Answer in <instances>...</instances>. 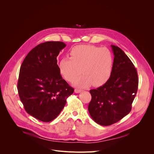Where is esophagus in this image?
<instances>
[{"label": "esophagus", "instance_id": "1", "mask_svg": "<svg viewBox=\"0 0 154 154\" xmlns=\"http://www.w3.org/2000/svg\"><path fill=\"white\" fill-rule=\"evenodd\" d=\"M74 91H75V93H81L82 90H79V89H75V90H74Z\"/></svg>", "mask_w": 154, "mask_h": 154}]
</instances>
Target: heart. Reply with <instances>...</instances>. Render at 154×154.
<instances>
[{"mask_svg": "<svg viewBox=\"0 0 154 154\" xmlns=\"http://www.w3.org/2000/svg\"><path fill=\"white\" fill-rule=\"evenodd\" d=\"M69 55V58H64L60 61L58 68L61 75L68 82H72L82 69L83 74L74 82L75 86H100L110 77L113 58L108 49L80 45L74 47Z\"/></svg>", "mask_w": 154, "mask_h": 154, "instance_id": "1", "label": "heart"}]
</instances>
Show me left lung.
Instances as JSON below:
<instances>
[{
    "label": "left lung",
    "mask_w": 154,
    "mask_h": 154,
    "mask_svg": "<svg viewBox=\"0 0 154 154\" xmlns=\"http://www.w3.org/2000/svg\"><path fill=\"white\" fill-rule=\"evenodd\" d=\"M111 47L114 55L111 76L103 85L90 91L92 99L88 112L96 123L103 126L117 122L130 112L138 86L132 62L119 48Z\"/></svg>",
    "instance_id": "obj_1"
}]
</instances>
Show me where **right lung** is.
Wrapping results in <instances>:
<instances>
[{
    "mask_svg": "<svg viewBox=\"0 0 154 154\" xmlns=\"http://www.w3.org/2000/svg\"><path fill=\"white\" fill-rule=\"evenodd\" d=\"M61 41H48L33 48L21 64L17 91L26 111L48 122L57 117L74 89L62 79L57 57L66 47Z\"/></svg>",
    "mask_w": 154,
    "mask_h": 154,
    "instance_id": "add662e5",
    "label": "right lung"
}]
</instances>
